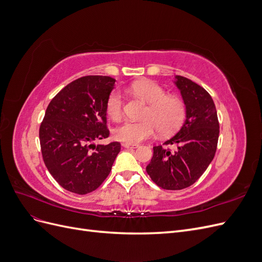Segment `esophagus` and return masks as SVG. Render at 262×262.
Listing matches in <instances>:
<instances>
[{
	"mask_svg": "<svg viewBox=\"0 0 262 262\" xmlns=\"http://www.w3.org/2000/svg\"><path fill=\"white\" fill-rule=\"evenodd\" d=\"M122 146L124 148H137L139 145H136V144H126V143H123Z\"/></svg>",
	"mask_w": 262,
	"mask_h": 262,
	"instance_id": "esophagus-1",
	"label": "esophagus"
}]
</instances>
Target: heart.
<instances>
[{"mask_svg":"<svg viewBox=\"0 0 262 262\" xmlns=\"http://www.w3.org/2000/svg\"><path fill=\"white\" fill-rule=\"evenodd\" d=\"M132 92L145 100L148 105L143 115V121L124 122L114 130L116 140L126 144H139L152 138L156 130L162 136L176 132L186 118V107L181 99L167 96L162 86L153 81H138L131 86ZM123 97L120 91L114 90L106 100V113L114 121L123 116Z\"/></svg>","mask_w":262,"mask_h":262,"instance_id":"1","label":"heart"}]
</instances>
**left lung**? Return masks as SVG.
Segmentation results:
<instances>
[{"mask_svg":"<svg viewBox=\"0 0 262 262\" xmlns=\"http://www.w3.org/2000/svg\"><path fill=\"white\" fill-rule=\"evenodd\" d=\"M186 106V120L180 130L165 142L176 144L173 152L162 145L153 147L146 171L155 184L166 190H181L193 185L213 161L220 134L216 108L203 87L184 76H175Z\"/></svg>","mask_w":262,"mask_h":262,"instance_id":"8db88e82","label":"left lung"}]
</instances>
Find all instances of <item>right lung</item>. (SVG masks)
Segmentation results:
<instances>
[{
  "instance_id": "add662e5",
  "label": "right lung",
  "mask_w": 262,
  "mask_h": 262,
  "mask_svg": "<svg viewBox=\"0 0 262 262\" xmlns=\"http://www.w3.org/2000/svg\"><path fill=\"white\" fill-rule=\"evenodd\" d=\"M110 76L77 78L50 101L39 129L46 167L68 191L86 194L108 177L121 145L91 142L109 137L106 100L115 87Z\"/></svg>"
}]
</instances>
